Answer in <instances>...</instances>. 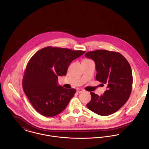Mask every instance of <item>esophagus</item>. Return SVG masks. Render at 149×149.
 I'll list each match as a JSON object with an SVG mask.
<instances>
[{"instance_id": "esophagus-1", "label": "esophagus", "mask_w": 149, "mask_h": 149, "mask_svg": "<svg viewBox=\"0 0 149 149\" xmlns=\"http://www.w3.org/2000/svg\"><path fill=\"white\" fill-rule=\"evenodd\" d=\"M83 91H84V90H83V89H81V88H79V89H77V92L78 93H81V92H83Z\"/></svg>"}]
</instances>
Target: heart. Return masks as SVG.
Segmentation results:
<instances>
[{"instance_id": "heart-1", "label": "heart", "mask_w": 149, "mask_h": 149, "mask_svg": "<svg viewBox=\"0 0 149 149\" xmlns=\"http://www.w3.org/2000/svg\"><path fill=\"white\" fill-rule=\"evenodd\" d=\"M84 60H89V59H88V58H85V59H84Z\"/></svg>"}]
</instances>
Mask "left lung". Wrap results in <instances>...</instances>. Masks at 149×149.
Masks as SVG:
<instances>
[{"label":"left lung","instance_id":"8db88e82","mask_svg":"<svg viewBox=\"0 0 149 149\" xmlns=\"http://www.w3.org/2000/svg\"><path fill=\"white\" fill-rule=\"evenodd\" d=\"M84 56L96 64L97 81L107 85L103 95L91 92V100L86 104L91 111L108 116L118 111L127 102L132 88L131 68L120 53L106 50L88 52Z\"/></svg>","mask_w":149,"mask_h":149}]
</instances>
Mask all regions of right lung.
Listing matches in <instances>:
<instances>
[{
  "mask_svg": "<svg viewBox=\"0 0 149 149\" xmlns=\"http://www.w3.org/2000/svg\"><path fill=\"white\" fill-rule=\"evenodd\" d=\"M85 52L47 46L30 58L24 73L22 86L30 103L41 115L52 117L65 109L76 91L58 86V76H65L70 63Z\"/></svg>",
  "mask_w": 149,
  "mask_h": 149,
  "instance_id": "1",
  "label": "right lung"
}]
</instances>
